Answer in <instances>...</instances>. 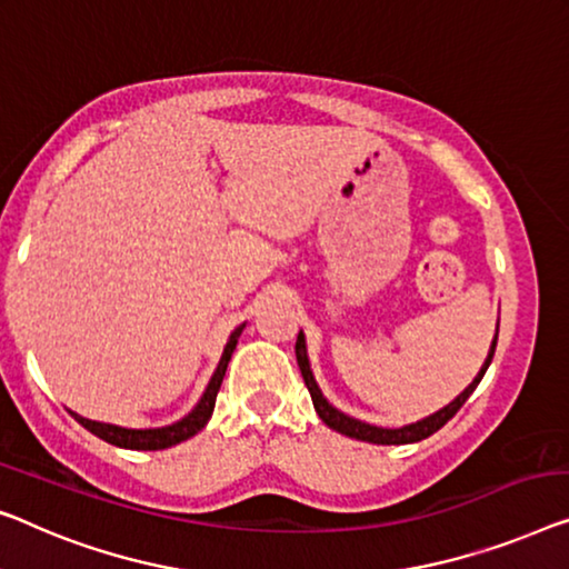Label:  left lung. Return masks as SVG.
Returning a JSON list of instances; mask_svg holds the SVG:
<instances>
[{
	"label": "left lung",
	"instance_id": "left-lung-1",
	"mask_svg": "<svg viewBox=\"0 0 569 569\" xmlns=\"http://www.w3.org/2000/svg\"><path fill=\"white\" fill-rule=\"evenodd\" d=\"M496 342H498V332L493 337V342H490L488 358H486V362H482L480 372L472 378V383L465 388L460 396L455 398V401H449L445 409L429 413V417H423V419L413 421V423H403V427H398V429L376 427V423H368V421H360V419H355V417H347L345 411L335 409V406L327 401L325 393H321L319 383H317V378H313V372H311V362H309V352H307V337H303V332H299V339H296V360H299L303 383H307L309 393H311L313 409H317L319 419L325 421L329 429H335V431H339V435H345V437L360 439V442H370V445H411V442H421V439H427V437L435 435L437 429H442L445 423L452 419L457 411H460V406L468 401L475 388H478V383L482 380V376H486L490 360H493Z\"/></svg>",
	"mask_w": 569,
	"mask_h": 569
}]
</instances>
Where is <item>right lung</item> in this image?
<instances>
[{
	"instance_id": "1",
	"label": "right lung",
	"mask_w": 569,
	"mask_h": 569,
	"mask_svg": "<svg viewBox=\"0 0 569 569\" xmlns=\"http://www.w3.org/2000/svg\"><path fill=\"white\" fill-rule=\"evenodd\" d=\"M242 329H244V325L232 329V335H230V339H227V345L222 350V358H219V362H217V370L211 372L209 383H207V388H203V393L197 401V406H193V409L186 413L183 419L168 423V427H156V429H127V427H117V423L91 421L87 417H79V413H73V411H71V417L79 421L83 429H89L91 435H97L99 439H104V442L122 447V449H146V452H156V449H168L178 442H186V439L199 435V431L207 427V421L211 419V411H214V403H217V393H219V388H222L227 366H230V358L237 347V339H240V335H242Z\"/></svg>"
}]
</instances>
